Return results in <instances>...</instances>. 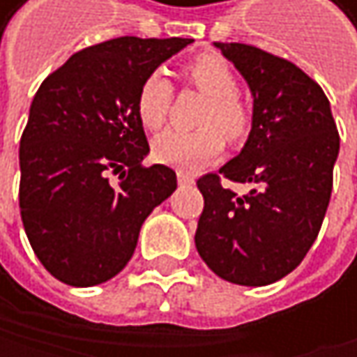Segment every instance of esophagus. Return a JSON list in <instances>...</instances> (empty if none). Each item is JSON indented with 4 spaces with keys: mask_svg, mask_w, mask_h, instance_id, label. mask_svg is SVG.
<instances>
[{
    "mask_svg": "<svg viewBox=\"0 0 357 357\" xmlns=\"http://www.w3.org/2000/svg\"><path fill=\"white\" fill-rule=\"evenodd\" d=\"M177 184H180V186H190V184H195V180H192L190 175L180 171V173H177Z\"/></svg>",
    "mask_w": 357,
    "mask_h": 357,
    "instance_id": "1",
    "label": "esophagus"
}]
</instances>
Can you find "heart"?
Returning <instances> with one entry per match:
<instances>
[{"label":"heart","mask_w":357,"mask_h":357,"mask_svg":"<svg viewBox=\"0 0 357 357\" xmlns=\"http://www.w3.org/2000/svg\"><path fill=\"white\" fill-rule=\"evenodd\" d=\"M188 81L210 96L203 109L199 130H165L152 141L154 160L180 169L182 173H195L212 162L225 147V135L229 141H242L250 128V113L238 96V79L231 66L214 55L201 53L186 66ZM173 98V85L162 70L149 73L137 91V117L139 121L156 130L165 124Z\"/></svg>","instance_id":"obj_1"}]
</instances>
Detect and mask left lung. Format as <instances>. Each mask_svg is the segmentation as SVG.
<instances>
[{
  "label": "left lung",
  "mask_w": 357,
  "mask_h": 357,
  "mask_svg": "<svg viewBox=\"0 0 357 357\" xmlns=\"http://www.w3.org/2000/svg\"><path fill=\"white\" fill-rule=\"evenodd\" d=\"M252 93L242 152L197 182L195 246L220 278L264 287L294 272L321 229L340 139L324 89L291 61L250 45L214 43ZM252 183L240 197L220 175Z\"/></svg>",
  "instance_id": "obj_1"
}]
</instances>
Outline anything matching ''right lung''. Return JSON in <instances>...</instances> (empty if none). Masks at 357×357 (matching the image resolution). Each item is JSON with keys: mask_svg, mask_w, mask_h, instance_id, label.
Wrapping results in <instances>:
<instances>
[{"mask_svg": "<svg viewBox=\"0 0 357 357\" xmlns=\"http://www.w3.org/2000/svg\"><path fill=\"white\" fill-rule=\"evenodd\" d=\"M190 38L121 36L75 53L33 96L21 137L19 205L36 257L57 280L93 287L119 274L139 231L177 188L175 171L143 167L141 81ZM109 172H119L111 185Z\"/></svg>", "mask_w": 357, "mask_h": 357, "instance_id": "add662e5", "label": "right lung"}]
</instances>
